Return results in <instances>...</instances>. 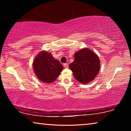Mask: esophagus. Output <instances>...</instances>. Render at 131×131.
<instances>
[{
    "instance_id": "34e87169",
    "label": "esophagus",
    "mask_w": 131,
    "mask_h": 131,
    "mask_svg": "<svg viewBox=\"0 0 131 131\" xmlns=\"http://www.w3.org/2000/svg\"><path fill=\"white\" fill-rule=\"evenodd\" d=\"M63 66L65 68H68V67H69V65H68V63H65V64H64Z\"/></svg>"
}]
</instances>
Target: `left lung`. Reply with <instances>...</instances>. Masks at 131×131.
Returning a JSON list of instances; mask_svg holds the SVG:
<instances>
[{"instance_id":"obj_1","label":"left lung","mask_w":131,"mask_h":131,"mask_svg":"<svg viewBox=\"0 0 131 131\" xmlns=\"http://www.w3.org/2000/svg\"><path fill=\"white\" fill-rule=\"evenodd\" d=\"M74 60L69 65L74 78L81 84L94 80L100 70V60L96 53L88 48L75 52Z\"/></svg>"}]
</instances>
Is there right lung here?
Listing matches in <instances>:
<instances>
[{"label": "right lung", "instance_id": "add662e5", "mask_svg": "<svg viewBox=\"0 0 131 131\" xmlns=\"http://www.w3.org/2000/svg\"><path fill=\"white\" fill-rule=\"evenodd\" d=\"M33 69L40 80L46 83H51L56 80L63 68L50 52L41 51L34 59Z\"/></svg>", "mask_w": 131, "mask_h": 131}]
</instances>
